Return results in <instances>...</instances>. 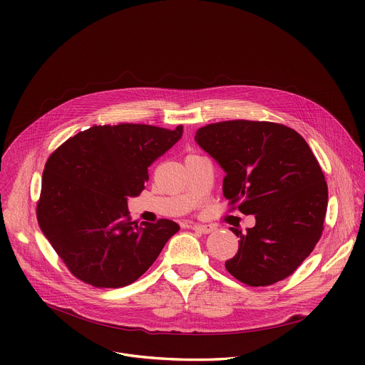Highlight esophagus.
I'll list each match as a JSON object with an SVG mask.
<instances>
[{"label": "esophagus", "instance_id": "34e87169", "mask_svg": "<svg viewBox=\"0 0 365 365\" xmlns=\"http://www.w3.org/2000/svg\"><path fill=\"white\" fill-rule=\"evenodd\" d=\"M190 228L193 231H196V232H200V234H210V232L215 231L214 227H211V225H202V224H193V225H190Z\"/></svg>", "mask_w": 365, "mask_h": 365}]
</instances>
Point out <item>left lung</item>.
<instances>
[{
	"label": "left lung",
	"mask_w": 365,
	"mask_h": 365,
	"mask_svg": "<svg viewBox=\"0 0 365 365\" xmlns=\"http://www.w3.org/2000/svg\"><path fill=\"white\" fill-rule=\"evenodd\" d=\"M195 141L225 172L222 192L255 225L231 230L237 254L225 269L248 286L290 276L324 230L328 186L317 158L294 130L266 121H224L196 131Z\"/></svg>",
	"instance_id": "obj_1"
}]
</instances>
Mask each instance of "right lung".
Segmentation results:
<instances>
[{
    "label": "right lung",
    "mask_w": 365,
    "mask_h": 365,
    "mask_svg": "<svg viewBox=\"0 0 365 365\" xmlns=\"http://www.w3.org/2000/svg\"><path fill=\"white\" fill-rule=\"evenodd\" d=\"M183 127L95 125L50 155L41 178L37 221L44 237L82 282L124 287L155 262L180 227L131 221L128 197L148 180V166L182 137Z\"/></svg>",
    "instance_id": "right-lung-1"
}]
</instances>
